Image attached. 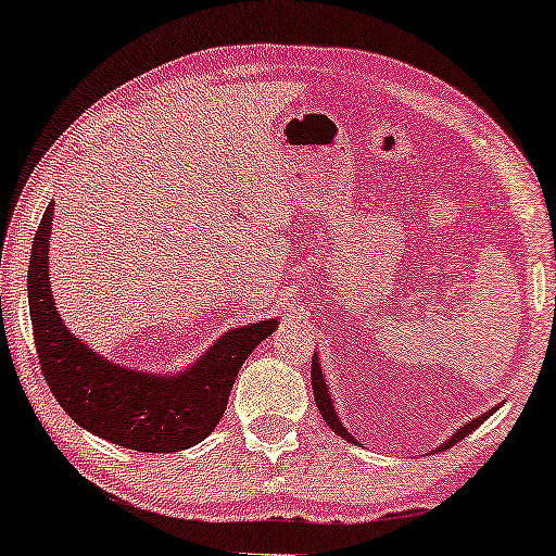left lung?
<instances>
[{"mask_svg":"<svg viewBox=\"0 0 556 556\" xmlns=\"http://www.w3.org/2000/svg\"><path fill=\"white\" fill-rule=\"evenodd\" d=\"M311 384H314L316 407H318V413H321V417L326 420V425H329V428H331L333 432H337L339 438L349 440V443H356V440L352 438V432H349V430L344 428V425H341L339 415H337V409H333V402H331V394H329V384H326L324 371H321V364H318V354H314V359H311ZM493 413H496V407L489 409V413H483L481 417H476V420H470V422L463 425V428H460L458 432H453V435L447 438L445 443L438 447V451H447V447L458 443V440H463L466 435H470V432H473V430L478 428V425H483L485 420H489V417H491Z\"/></svg>","mask_w":556,"mask_h":556,"instance_id":"1","label":"left lung"}]
</instances>
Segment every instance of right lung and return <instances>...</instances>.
Here are the masks:
<instances>
[{
    "instance_id": "right-lung-1",
    "label": "right lung",
    "mask_w": 556,
    "mask_h": 556,
    "mask_svg": "<svg viewBox=\"0 0 556 556\" xmlns=\"http://www.w3.org/2000/svg\"><path fill=\"white\" fill-rule=\"evenodd\" d=\"M55 202L35 232L27 299L45 382L60 407L93 435L139 453H179L202 443L223 420L235 377L278 318L225 331L181 371L131 369L105 359L67 329L50 288V232Z\"/></svg>"
}]
</instances>
